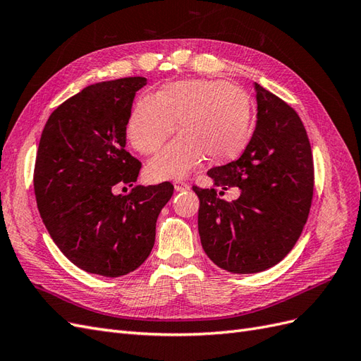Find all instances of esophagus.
Here are the masks:
<instances>
[{
	"mask_svg": "<svg viewBox=\"0 0 361 361\" xmlns=\"http://www.w3.org/2000/svg\"><path fill=\"white\" fill-rule=\"evenodd\" d=\"M173 185H174V190H176L178 192L188 191V190H190V185H188V183H185V182H182V180H176V182H174Z\"/></svg>",
	"mask_w": 361,
	"mask_h": 361,
	"instance_id": "esophagus-1",
	"label": "esophagus"
}]
</instances>
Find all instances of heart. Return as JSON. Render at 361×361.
Wrapping results in <instances>:
<instances>
[{
  "instance_id": "1",
  "label": "heart",
  "mask_w": 361,
  "mask_h": 361,
  "mask_svg": "<svg viewBox=\"0 0 361 361\" xmlns=\"http://www.w3.org/2000/svg\"><path fill=\"white\" fill-rule=\"evenodd\" d=\"M250 96L221 80H187L164 85L154 97H141L128 122V137L141 154H154L178 129L180 135L149 162L152 179H176L206 157L227 162L248 145Z\"/></svg>"
}]
</instances>
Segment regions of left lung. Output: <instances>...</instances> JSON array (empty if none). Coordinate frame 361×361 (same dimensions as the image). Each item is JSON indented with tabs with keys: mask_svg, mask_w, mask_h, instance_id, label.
<instances>
[{
	"mask_svg": "<svg viewBox=\"0 0 361 361\" xmlns=\"http://www.w3.org/2000/svg\"><path fill=\"white\" fill-rule=\"evenodd\" d=\"M256 129L236 161L207 171L214 187H238L236 200L215 190L199 195V233L204 253L233 274L277 265L302 232L313 197V158L300 116L285 101L255 84Z\"/></svg>",
	"mask_w": 361,
	"mask_h": 361,
	"instance_id": "left-lung-1",
	"label": "left lung"
}]
</instances>
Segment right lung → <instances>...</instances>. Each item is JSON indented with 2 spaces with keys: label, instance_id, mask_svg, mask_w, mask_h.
Here are the masks:
<instances>
[{
  "label": "right lung",
  "instance_id": "obj_1",
  "mask_svg": "<svg viewBox=\"0 0 361 361\" xmlns=\"http://www.w3.org/2000/svg\"><path fill=\"white\" fill-rule=\"evenodd\" d=\"M129 76L87 85L52 111L40 137L35 192L52 241L73 265L104 277L137 269L155 244L157 220L173 185L133 187L141 164L126 146L135 93Z\"/></svg>",
  "mask_w": 361,
  "mask_h": 361
}]
</instances>
